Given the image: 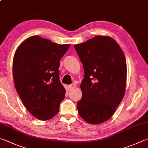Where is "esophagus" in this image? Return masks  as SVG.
I'll use <instances>...</instances> for the list:
<instances>
[{"instance_id":"esophagus-1","label":"esophagus","mask_w":148,"mask_h":148,"mask_svg":"<svg viewBox=\"0 0 148 148\" xmlns=\"http://www.w3.org/2000/svg\"><path fill=\"white\" fill-rule=\"evenodd\" d=\"M69 87L70 89H73V88H74L75 87H76V85L73 84V83H72V84H71V85H69Z\"/></svg>"}]
</instances>
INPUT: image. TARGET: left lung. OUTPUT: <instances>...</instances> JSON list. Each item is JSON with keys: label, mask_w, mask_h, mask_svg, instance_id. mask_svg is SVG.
<instances>
[{"label": "left lung", "mask_w": 148, "mask_h": 148, "mask_svg": "<svg viewBox=\"0 0 148 148\" xmlns=\"http://www.w3.org/2000/svg\"><path fill=\"white\" fill-rule=\"evenodd\" d=\"M83 64L82 98L77 103L79 116L91 124L111 118L124 96L127 65L119 44L111 37L98 36L75 45Z\"/></svg>", "instance_id": "1"}]
</instances>
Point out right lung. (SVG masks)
<instances>
[{
    "mask_svg": "<svg viewBox=\"0 0 148 148\" xmlns=\"http://www.w3.org/2000/svg\"><path fill=\"white\" fill-rule=\"evenodd\" d=\"M69 47L34 36L24 41L15 51L13 76L16 90L26 108L37 119H52L65 98L59 68Z\"/></svg>",
    "mask_w": 148,
    "mask_h": 148,
    "instance_id": "add662e5",
    "label": "right lung"
}]
</instances>
